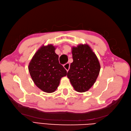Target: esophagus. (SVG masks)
<instances>
[{"label":"esophagus","mask_w":131,"mask_h":131,"mask_svg":"<svg viewBox=\"0 0 131 131\" xmlns=\"http://www.w3.org/2000/svg\"><path fill=\"white\" fill-rule=\"evenodd\" d=\"M63 67H64V68L66 69V70L68 72V71L69 70V67H70V64L69 63H67L66 64H65L64 66H63Z\"/></svg>","instance_id":"esophagus-1"}]
</instances>
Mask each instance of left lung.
Masks as SVG:
<instances>
[{"instance_id": "1", "label": "left lung", "mask_w": 131, "mask_h": 131, "mask_svg": "<svg viewBox=\"0 0 131 131\" xmlns=\"http://www.w3.org/2000/svg\"><path fill=\"white\" fill-rule=\"evenodd\" d=\"M73 62L67 73L75 91L85 92L92 87L100 72V62L92 50L87 44L72 47Z\"/></svg>"}]
</instances>
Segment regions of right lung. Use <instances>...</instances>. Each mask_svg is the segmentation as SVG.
Returning <instances> with one entry per match:
<instances>
[{"label": "right lung", "instance_id": "1", "mask_svg": "<svg viewBox=\"0 0 131 131\" xmlns=\"http://www.w3.org/2000/svg\"><path fill=\"white\" fill-rule=\"evenodd\" d=\"M56 47L52 44L42 46L34 54L28 66L30 77L38 88L46 93L57 89L67 70L59 63Z\"/></svg>", "mask_w": 131, "mask_h": 131}]
</instances>
